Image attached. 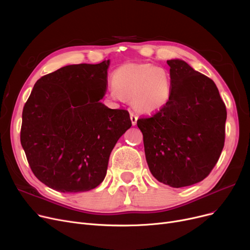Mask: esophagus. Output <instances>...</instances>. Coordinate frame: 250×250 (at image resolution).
Masks as SVG:
<instances>
[{
  "label": "esophagus",
  "mask_w": 250,
  "mask_h": 250,
  "mask_svg": "<svg viewBox=\"0 0 250 250\" xmlns=\"http://www.w3.org/2000/svg\"><path fill=\"white\" fill-rule=\"evenodd\" d=\"M131 121H132V125H135L136 124H137V121H138V116H137V114H135L134 112H131Z\"/></svg>",
  "instance_id": "1"
}]
</instances>
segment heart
Instances as JSON below:
<instances>
[{
  "label": "heart",
  "instance_id": "1",
  "mask_svg": "<svg viewBox=\"0 0 250 250\" xmlns=\"http://www.w3.org/2000/svg\"><path fill=\"white\" fill-rule=\"evenodd\" d=\"M112 99L131 100L139 112L153 113L165 108L171 98L169 73L151 63H126L111 75Z\"/></svg>",
  "mask_w": 250,
  "mask_h": 250
}]
</instances>
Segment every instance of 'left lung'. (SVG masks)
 Listing matches in <instances>:
<instances>
[{"instance_id":"1","label":"left lung","mask_w":250,"mask_h":250,"mask_svg":"<svg viewBox=\"0 0 250 250\" xmlns=\"http://www.w3.org/2000/svg\"><path fill=\"white\" fill-rule=\"evenodd\" d=\"M172 93L167 105L140 117L146 160L153 177L173 188L208 177L225 145L226 105L212 80L185 61L167 60Z\"/></svg>"}]
</instances>
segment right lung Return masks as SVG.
Masks as SVG:
<instances>
[{"mask_svg": "<svg viewBox=\"0 0 250 250\" xmlns=\"http://www.w3.org/2000/svg\"><path fill=\"white\" fill-rule=\"evenodd\" d=\"M109 60L74 64L42 77L23 107L20 142L34 175L63 193L103 182L117 140L132 122L125 109L100 102Z\"/></svg>", "mask_w": 250, "mask_h": 250, "instance_id": "add662e5", "label": "right lung"}]
</instances>
